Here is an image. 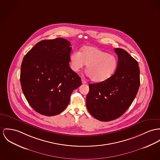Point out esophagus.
Masks as SVG:
<instances>
[{
  "instance_id": "esophagus-1",
  "label": "esophagus",
  "mask_w": 160,
  "mask_h": 160,
  "mask_svg": "<svg viewBox=\"0 0 160 160\" xmlns=\"http://www.w3.org/2000/svg\"><path fill=\"white\" fill-rule=\"evenodd\" d=\"M82 84H86V82L84 79L82 78Z\"/></svg>"
}]
</instances>
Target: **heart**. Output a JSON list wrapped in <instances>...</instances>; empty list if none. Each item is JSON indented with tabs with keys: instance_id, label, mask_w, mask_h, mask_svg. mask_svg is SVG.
<instances>
[{
	"instance_id": "heart-1",
	"label": "heart",
	"mask_w": 160,
	"mask_h": 160,
	"mask_svg": "<svg viewBox=\"0 0 160 160\" xmlns=\"http://www.w3.org/2000/svg\"><path fill=\"white\" fill-rule=\"evenodd\" d=\"M71 69L78 72L86 64V72L91 80L96 82L105 81L116 71L118 61L112 54L96 47L86 46L80 52L75 51L69 57Z\"/></svg>"
}]
</instances>
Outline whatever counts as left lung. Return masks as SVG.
Wrapping results in <instances>:
<instances>
[{
    "label": "left lung",
    "mask_w": 160,
    "mask_h": 160,
    "mask_svg": "<svg viewBox=\"0 0 160 160\" xmlns=\"http://www.w3.org/2000/svg\"><path fill=\"white\" fill-rule=\"evenodd\" d=\"M118 64L110 78L89 85L86 107L89 113L101 121L121 117L135 98L140 85L138 62L125 50L116 48Z\"/></svg>",
    "instance_id": "1"
}]
</instances>
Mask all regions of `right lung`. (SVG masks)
<instances>
[{"label":"right lung","instance_id":"right-lung-1","mask_svg":"<svg viewBox=\"0 0 160 160\" xmlns=\"http://www.w3.org/2000/svg\"><path fill=\"white\" fill-rule=\"evenodd\" d=\"M71 43L62 38L42 40L25 55L20 80L25 97L38 113L55 116L68 105L71 93L82 85L69 66Z\"/></svg>","mask_w":160,"mask_h":160}]
</instances>
